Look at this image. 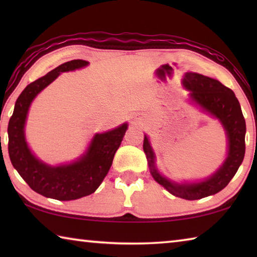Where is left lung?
I'll return each mask as SVG.
<instances>
[{"mask_svg": "<svg viewBox=\"0 0 257 257\" xmlns=\"http://www.w3.org/2000/svg\"><path fill=\"white\" fill-rule=\"evenodd\" d=\"M184 86L190 90L191 99L203 110L219 119L227 132L229 151L222 167L206 180L179 185L165 179L156 170L154 165L155 156L146 136L143 149L149 160L151 173L154 179L176 197L195 201L219 193L236 175L245 156L246 122L236 95L219 80L199 73L187 72L184 78Z\"/></svg>", "mask_w": 257, "mask_h": 257, "instance_id": "1", "label": "left lung"}]
</instances>
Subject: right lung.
Here are the masks:
<instances>
[{"label": "right lung", "instance_id": "add662e5", "mask_svg": "<svg viewBox=\"0 0 257 257\" xmlns=\"http://www.w3.org/2000/svg\"><path fill=\"white\" fill-rule=\"evenodd\" d=\"M87 64L88 62L84 60L68 61L29 84L17 99L14 114L9 121L8 150L12 165L33 190L59 201L81 198L98 188L110 170L128 127L123 123L111 132L96 134L87 153L71 164L50 167L38 161L29 151L24 127L30 103L61 72L75 70Z\"/></svg>", "mask_w": 257, "mask_h": 257}]
</instances>
